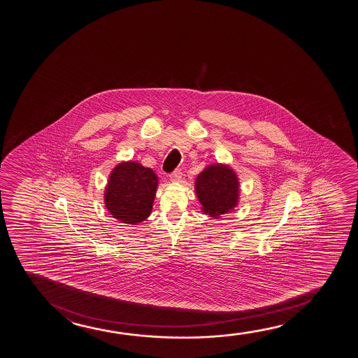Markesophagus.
<instances>
[{"instance_id": "esophagus-1", "label": "esophagus", "mask_w": 358, "mask_h": 358, "mask_svg": "<svg viewBox=\"0 0 358 358\" xmlns=\"http://www.w3.org/2000/svg\"><path fill=\"white\" fill-rule=\"evenodd\" d=\"M182 178V172L181 170H176V171L172 172L171 175H170V180L172 182H178Z\"/></svg>"}]
</instances>
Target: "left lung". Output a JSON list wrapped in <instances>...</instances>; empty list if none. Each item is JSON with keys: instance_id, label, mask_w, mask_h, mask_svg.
Returning a JSON list of instances; mask_svg holds the SVG:
<instances>
[{"instance_id": "obj_1", "label": "left lung", "mask_w": 358, "mask_h": 358, "mask_svg": "<svg viewBox=\"0 0 358 358\" xmlns=\"http://www.w3.org/2000/svg\"><path fill=\"white\" fill-rule=\"evenodd\" d=\"M203 213L219 217L234 210L240 198V182L236 172L224 164L206 166L196 176L194 185Z\"/></svg>"}]
</instances>
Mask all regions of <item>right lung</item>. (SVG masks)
<instances>
[{
    "mask_svg": "<svg viewBox=\"0 0 358 358\" xmlns=\"http://www.w3.org/2000/svg\"><path fill=\"white\" fill-rule=\"evenodd\" d=\"M157 176L137 162L118 164L108 177L103 201L113 217L138 225L150 215L157 193Z\"/></svg>",
    "mask_w": 358,
    "mask_h": 358,
    "instance_id": "obj_1",
    "label": "right lung"
}]
</instances>
